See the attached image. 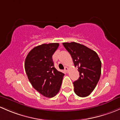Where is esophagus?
I'll return each mask as SVG.
<instances>
[{
    "instance_id": "obj_1",
    "label": "esophagus",
    "mask_w": 120,
    "mask_h": 120,
    "mask_svg": "<svg viewBox=\"0 0 120 120\" xmlns=\"http://www.w3.org/2000/svg\"><path fill=\"white\" fill-rule=\"evenodd\" d=\"M68 70H69V68L68 67H65V72H66V73H68Z\"/></svg>"
}]
</instances>
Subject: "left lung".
<instances>
[{
    "instance_id": "8db88e82",
    "label": "left lung",
    "mask_w": 120,
    "mask_h": 120,
    "mask_svg": "<svg viewBox=\"0 0 120 120\" xmlns=\"http://www.w3.org/2000/svg\"><path fill=\"white\" fill-rule=\"evenodd\" d=\"M70 53L74 65L78 68L79 78L73 82L75 94L80 97L90 95L99 80L101 61L97 53L76 42L63 43Z\"/></svg>"
}]
</instances>
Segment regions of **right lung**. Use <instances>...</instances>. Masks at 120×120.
Returning a JSON list of instances; mask_svg holds the SVG:
<instances>
[{
    "instance_id": "add662e5",
    "label": "right lung",
    "mask_w": 120,
    "mask_h": 120,
    "mask_svg": "<svg viewBox=\"0 0 120 120\" xmlns=\"http://www.w3.org/2000/svg\"><path fill=\"white\" fill-rule=\"evenodd\" d=\"M59 43L43 44L27 55L25 69L32 86L43 96L55 97L60 90L64 75L54 67L52 56Z\"/></svg>"
}]
</instances>
